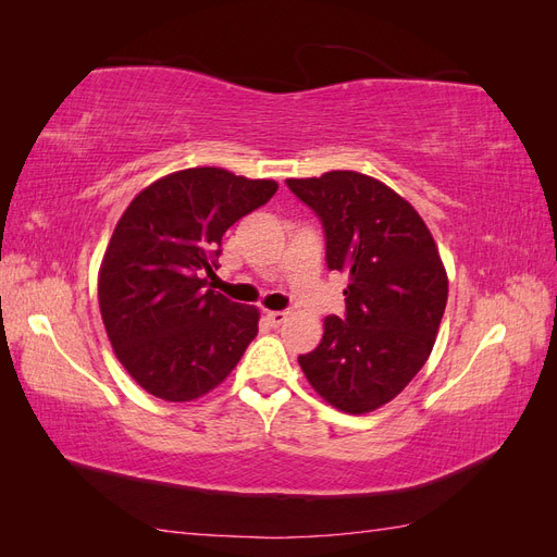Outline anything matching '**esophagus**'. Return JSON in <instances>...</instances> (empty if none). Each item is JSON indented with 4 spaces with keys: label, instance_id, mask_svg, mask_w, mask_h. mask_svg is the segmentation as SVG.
Here are the masks:
<instances>
[{
    "label": "esophagus",
    "instance_id": "34e87169",
    "mask_svg": "<svg viewBox=\"0 0 557 557\" xmlns=\"http://www.w3.org/2000/svg\"><path fill=\"white\" fill-rule=\"evenodd\" d=\"M267 320L274 327H278V325L285 323V320H288V311H267Z\"/></svg>",
    "mask_w": 557,
    "mask_h": 557
}]
</instances>
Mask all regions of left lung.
<instances>
[{
    "label": "left lung",
    "mask_w": 557,
    "mask_h": 557,
    "mask_svg": "<svg viewBox=\"0 0 557 557\" xmlns=\"http://www.w3.org/2000/svg\"><path fill=\"white\" fill-rule=\"evenodd\" d=\"M285 183L323 223L327 267L348 276L344 318H325L323 342L299 367L332 407L369 413L430 358L448 299L440 250L409 201L372 176L327 172Z\"/></svg>",
    "instance_id": "left-lung-1"
}]
</instances>
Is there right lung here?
Here are the masks:
<instances>
[{"mask_svg": "<svg viewBox=\"0 0 557 557\" xmlns=\"http://www.w3.org/2000/svg\"><path fill=\"white\" fill-rule=\"evenodd\" d=\"M276 181L195 166L150 183L117 221L99 269L115 358L146 393L190 401L223 383L258 334V309L207 290L223 234L260 209Z\"/></svg>", "mask_w": 557, "mask_h": 557, "instance_id": "right-lung-1", "label": "right lung"}]
</instances>
